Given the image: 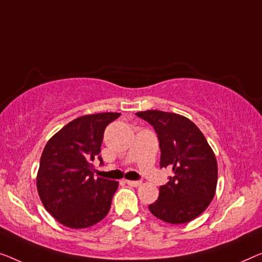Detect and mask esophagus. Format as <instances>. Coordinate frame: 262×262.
<instances>
[{"instance_id":"obj_1","label":"esophagus","mask_w":262,"mask_h":262,"mask_svg":"<svg viewBox=\"0 0 262 262\" xmlns=\"http://www.w3.org/2000/svg\"><path fill=\"white\" fill-rule=\"evenodd\" d=\"M127 185H129L132 187H139L140 185H141V182L140 181H132V180H127Z\"/></svg>"}]
</instances>
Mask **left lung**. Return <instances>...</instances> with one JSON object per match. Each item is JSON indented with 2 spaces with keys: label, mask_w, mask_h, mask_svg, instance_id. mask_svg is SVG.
I'll return each instance as SVG.
<instances>
[{
  "label": "left lung",
  "mask_w": 262,
  "mask_h": 262,
  "mask_svg": "<svg viewBox=\"0 0 262 262\" xmlns=\"http://www.w3.org/2000/svg\"><path fill=\"white\" fill-rule=\"evenodd\" d=\"M136 115L154 127L161 149L160 167H168L173 173L160 187L158 200L149 205L150 213L173 225L194 220L215 195V154L196 124L185 116L161 111Z\"/></svg>",
  "instance_id": "obj_1"
}]
</instances>
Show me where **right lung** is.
I'll use <instances>...</instances> for the list:
<instances>
[{"mask_svg": "<svg viewBox=\"0 0 262 262\" xmlns=\"http://www.w3.org/2000/svg\"><path fill=\"white\" fill-rule=\"evenodd\" d=\"M120 115L80 116L53 135L42 151L37 192L45 208L66 227H91L111 209L119 182L94 179L92 161L100 154L106 127Z\"/></svg>", "mask_w": 262, "mask_h": 262, "instance_id": "obj_1", "label": "right lung"}]
</instances>
